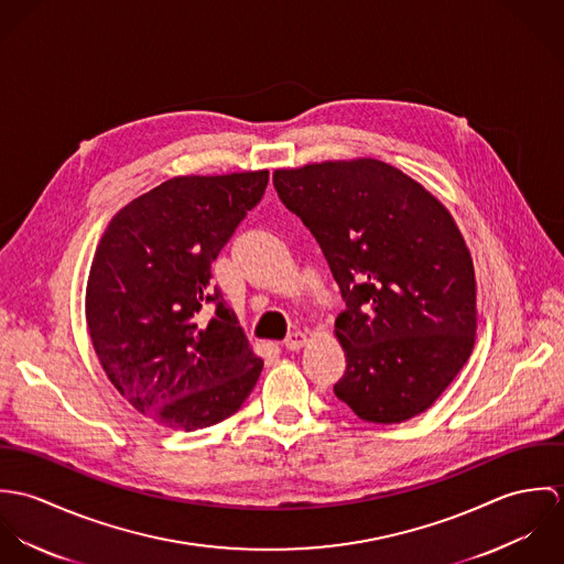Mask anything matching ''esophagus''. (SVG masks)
Segmentation results:
<instances>
[{
  "mask_svg": "<svg viewBox=\"0 0 564 564\" xmlns=\"http://www.w3.org/2000/svg\"><path fill=\"white\" fill-rule=\"evenodd\" d=\"M306 343H308V334H306V332H291V334L284 338V347L291 349V351L302 349Z\"/></svg>",
  "mask_w": 564,
  "mask_h": 564,
  "instance_id": "esophagus-1",
  "label": "esophagus"
}]
</instances>
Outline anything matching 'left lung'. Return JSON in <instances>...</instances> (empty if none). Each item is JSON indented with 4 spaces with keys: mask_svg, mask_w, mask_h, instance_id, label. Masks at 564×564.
I'll return each mask as SVG.
<instances>
[{
    "mask_svg": "<svg viewBox=\"0 0 564 564\" xmlns=\"http://www.w3.org/2000/svg\"><path fill=\"white\" fill-rule=\"evenodd\" d=\"M273 186L319 242L345 300L334 395L362 421L402 423L441 398L474 351L469 247L449 210L376 159L275 169Z\"/></svg>",
    "mask_w": 564,
    "mask_h": 564,
    "instance_id": "1",
    "label": "left lung"
}]
</instances>
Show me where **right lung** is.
<instances>
[{"instance_id": "1", "label": "right lung", "mask_w": 564, "mask_h": 564, "mask_svg": "<svg viewBox=\"0 0 564 564\" xmlns=\"http://www.w3.org/2000/svg\"><path fill=\"white\" fill-rule=\"evenodd\" d=\"M267 182V169L171 177L123 206L95 249L86 284L95 354L115 389L164 427L215 425L258 382L262 358L210 284V264Z\"/></svg>"}]
</instances>
